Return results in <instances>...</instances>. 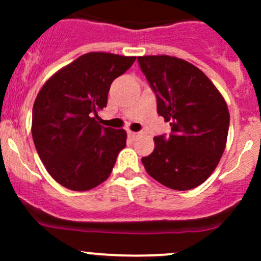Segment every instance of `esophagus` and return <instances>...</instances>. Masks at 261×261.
Listing matches in <instances>:
<instances>
[{"label":"esophagus","mask_w":261,"mask_h":261,"mask_svg":"<svg viewBox=\"0 0 261 261\" xmlns=\"http://www.w3.org/2000/svg\"><path fill=\"white\" fill-rule=\"evenodd\" d=\"M127 135H128V138L133 139V140H135V139L139 136V134L138 133H134V131H127Z\"/></svg>","instance_id":"obj_1"}]
</instances>
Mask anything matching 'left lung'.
I'll use <instances>...</instances> for the list:
<instances>
[{
  "label": "left lung",
  "instance_id": "obj_1",
  "mask_svg": "<svg viewBox=\"0 0 261 261\" xmlns=\"http://www.w3.org/2000/svg\"><path fill=\"white\" fill-rule=\"evenodd\" d=\"M156 94L158 114L172 134L155 136L154 151L141 159L147 174L175 191L203 183L217 167L227 141L230 114L222 94L206 74L169 55L138 57Z\"/></svg>",
  "mask_w": 261,
  "mask_h": 261
}]
</instances>
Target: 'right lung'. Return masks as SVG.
Returning <instances> with one entry per match:
<instances>
[{
    "label": "right lung",
    "mask_w": 261,
    "mask_h": 261,
    "mask_svg": "<svg viewBox=\"0 0 261 261\" xmlns=\"http://www.w3.org/2000/svg\"><path fill=\"white\" fill-rule=\"evenodd\" d=\"M135 59L87 53L53 74L36 96L34 144L49 174L65 188L89 191L111 174L127 135L99 125L97 112L106 107L112 82Z\"/></svg>",
    "instance_id": "obj_1"
}]
</instances>
